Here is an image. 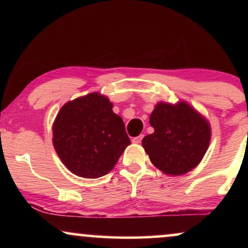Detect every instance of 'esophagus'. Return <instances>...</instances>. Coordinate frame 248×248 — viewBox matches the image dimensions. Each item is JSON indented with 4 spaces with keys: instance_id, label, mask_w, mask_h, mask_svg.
Here are the masks:
<instances>
[{
    "instance_id": "1",
    "label": "esophagus",
    "mask_w": 248,
    "mask_h": 248,
    "mask_svg": "<svg viewBox=\"0 0 248 248\" xmlns=\"http://www.w3.org/2000/svg\"><path fill=\"white\" fill-rule=\"evenodd\" d=\"M142 139H143V135H139V136H136V138L133 139V142L134 143H141Z\"/></svg>"
}]
</instances>
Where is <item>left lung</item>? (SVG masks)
Instances as JSON below:
<instances>
[{"label": "left lung", "mask_w": 248, "mask_h": 248, "mask_svg": "<svg viewBox=\"0 0 248 248\" xmlns=\"http://www.w3.org/2000/svg\"><path fill=\"white\" fill-rule=\"evenodd\" d=\"M155 132L144 136L142 146L156 168L168 175H183L202 161L211 129L205 119L186 102L172 106L160 102L149 119Z\"/></svg>", "instance_id": "1"}]
</instances>
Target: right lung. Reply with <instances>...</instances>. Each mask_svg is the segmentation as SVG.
Listing matches in <instances>:
<instances>
[{
	"mask_svg": "<svg viewBox=\"0 0 248 248\" xmlns=\"http://www.w3.org/2000/svg\"><path fill=\"white\" fill-rule=\"evenodd\" d=\"M106 96L91 93L67 102L53 124V146L70 171L98 178L114 168L130 140Z\"/></svg>",
	"mask_w": 248,
	"mask_h": 248,
	"instance_id": "right-lung-1",
	"label": "right lung"
}]
</instances>
